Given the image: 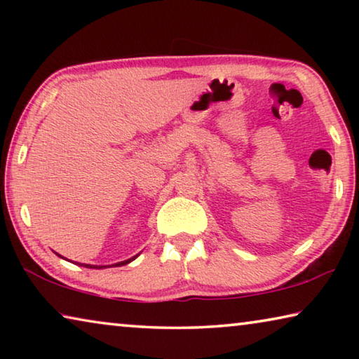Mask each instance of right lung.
<instances>
[{
	"mask_svg": "<svg viewBox=\"0 0 359 359\" xmlns=\"http://www.w3.org/2000/svg\"><path fill=\"white\" fill-rule=\"evenodd\" d=\"M136 257H137V255H136ZM136 257H133V258L126 259V261H121V263H117V264H115V266H123V264H128L130 261H133V259H135ZM81 266H82V264H81ZM85 266H87V267H93V269H98V267H100V269H101V267H104V266H92V264H85ZM112 266H114V264H112Z\"/></svg>",
	"mask_w": 359,
	"mask_h": 359,
	"instance_id": "1",
	"label": "right lung"
}]
</instances>
